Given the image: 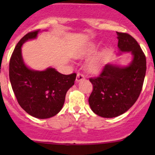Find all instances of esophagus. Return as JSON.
<instances>
[{"label": "esophagus", "mask_w": 155, "mask_h": 155, "mask_svg": "<svg viewBox=\"0 0 155 155\" xmlns=\"http://www.w3.org/2000/svg\"><path fill=\"white\" fill-rule=\"evenodd\" d=\"M85 76L84 75H82V73H77V76H76V82H80L81 80H82V79H85Z\"/></svg>", "instance_id": "1"}]
</instances>
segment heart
Instances as JSON below:
<instances>
[{
  "label": "heart",
  "mask_w": 155,
  "mask_h": 155,
  "mask_svg": "<svg viewBox=\"0 0 155 155\" xmlns=\"http://www.w3.org/2000/svg\"><path fill=\"white\" fill-rule=\"evenodd\" d=\"M97 46L95 44L89 45L85 48H82L76 54V58L87 57L91 55L96 51ZM104 67V58L101 54H97L91 58L86 64V69L87 72L91 74H97L100 73Z\"/></svg>",
  "instance_id": "obj_1"
}]
</instances>
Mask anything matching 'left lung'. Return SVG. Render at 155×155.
Segmentation results:
<instances>
[{
    "label": "left lung",
    "mask_w": 155,
    "mask_h": 155,
    "mask_svg": "<svg viewBox=\"0 0 155 155\" xmlns=\"http://www.w3.org/2000/svg\"><path fill=\"white\" fill-rule=\"evenodd\" d=\"M118 55L130 53L132 60L123 66L117 62L108 63L102 73L89 80L93 91L89 106L96 115L115 118L127 112L138 99L146 72V59L137 40L125 33L117 32Z\"/></svg>",
    "instance_id": "left-lung-1"
}]
</instances>
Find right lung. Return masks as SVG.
<instances>
[{"label": "right lung", "mask_w": 155, "mask_h": 155, "mask_svg": "<svg viewBox=\"0 0 155 155\" xmlns=\"http://www.w3.org/2000/svg\"><path fill=\"white\" fill-rule=\"evenodd\" d=\"M40 30L26 34L17 43L10 61V80L20 107L34 118L45 119L57 115L63 107L68 91L76 74L64 75L54 68L35 70L25 63L21 46L37 37Z\"/></svg>", "instance_id": "1"}]
</instances>
